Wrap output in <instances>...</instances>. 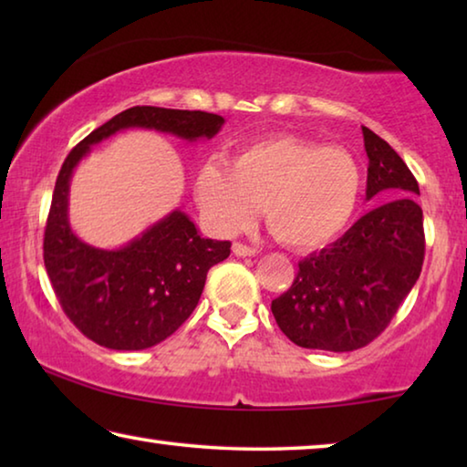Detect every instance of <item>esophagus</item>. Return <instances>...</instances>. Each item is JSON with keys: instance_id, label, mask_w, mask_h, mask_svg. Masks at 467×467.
I'll list each match as a JSON object with an SVG mask.
<instances>
[{"instance_id": "esophagus-1", "label": "esophagus", "mask_w": 467, "mask_h": 467, "mask_svg": "<svg viewBox=\"0 0 467 467\" xmlns=\"http://www.w3.org/2000/svg\"><path fill=\"white\" fill-rule=\"evenodd\" d=\"M233 253H234V255H239V257H253L257 253V249L249 247V244H243V243H234Z\"/></svg>"}]
</instances>
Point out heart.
Here are the masks:
<instances>
[{
	"label": "heart",
	"mask_w": 467,
	"mask_h": 467,
	"mask_svg": "<svg viewBox=\"0 0 467 467\" xmlns=\"http://www.w3.org/2000/svg\"><path fill=\"white\" fill-rule=\"evenodd\" d=\"M360 169L348 150L296 136L243 146L231 169L208 161L195 192L212 223L226 233L249 226L266 203L265 220L292 249H317L344 231L357 210Z\"/></svg>",
	"instance_id": "b5f03b06"
}]
</instances>
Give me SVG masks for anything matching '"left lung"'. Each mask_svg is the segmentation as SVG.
Masks as SVG:
<instances>
[{
  "label": "left lung",
  "instance_id": "obj_1",
  "mask_svg": "<svg viewBox=\"0 0 467 467\" xmlns=\"http://www.w3.org/2000/svg\"><path fill=\"white\" fill-rule=\"evenodd\" d=\"M368 156L367 200L377 208L336 243L298 264L292 286L272 300L290 342L311 350L352 352L389 326L424 262L420 189L400 154L362 125Z\"/></svg>",
  "mask_w": 467,
  "mask_h": 467
}]
</instances>
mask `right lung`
I'll return each mask as SVG.
<instances>
[{"mask_svg":"<svg viewBox=\"0 0 467 467\" xmlns=\"http://www.w3.org/2000/svg\"><path fill=\"white\" fill-rule=\"evenodd\" d=\"M224 119L203 110L131 107L86 136L59 171L43 257L63 313L86 337L110 350H144L183 326L202 296L212 265L231 255V241L203 239L185 212L148 226L119 249L78 239L69 226V181L90 146L141 128L195 141L214 138Z\"/></svg>","mask_w":467,"mask_h":467,"instance_id":"add662e5","label":"right lung"}]
</instances>
